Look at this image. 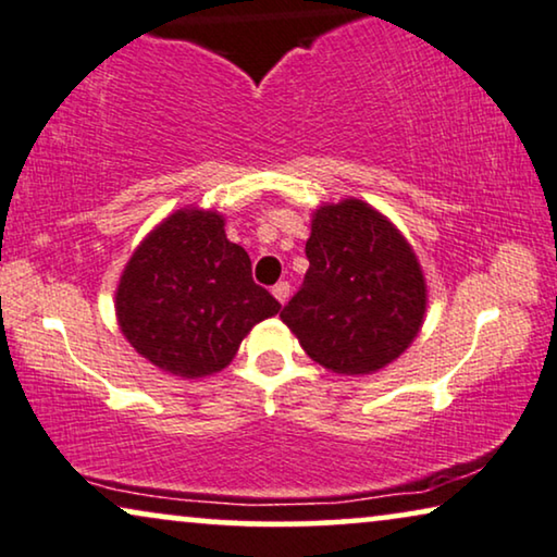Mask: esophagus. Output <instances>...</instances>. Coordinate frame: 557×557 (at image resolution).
<instances>
[{
    "mask_svg": "<svg viewBox=\"0 0 557 557\" xmlns=\"http://www.w3.org/2000/svg\"><path fill=\"white\" fill-rule=\"evenodd\" d=\"M272 295H274V298H277L280 302H285L287 298H290V283H285V280H283V283H277V285L272 287Z\"/></svg>",
    "mask_w": 557,
    "mask_h": 557,
    "instance_id": "1",
    "label": "esophagus"
}]
</instances>
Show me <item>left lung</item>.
<instances>
[{"mask_svg": "<svg viewBox=\"0 0 557 557\" xmlns=\"http://www.w3.org/2000/svg\"><path fill=\"white\" fill-rule=\"evenodd\" d=\"M308 272L280 310L300 346L338 374H369L418 336L425 280L403 234L356 198L321 206L306 242Z\"/></svg>", "mask_w": 557, "mask_h": 557, "instance_id": "left-lung-1", "label": "left lung"}]
</instances>
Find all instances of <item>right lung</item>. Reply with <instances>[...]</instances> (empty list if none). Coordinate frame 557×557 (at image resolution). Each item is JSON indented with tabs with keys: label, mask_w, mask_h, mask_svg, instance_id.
Masks as SVG:
<instances>
[{
	"label": "right lung",
	"mask_w": 557,
	"mask_h": 557,
	"mask_svg": "<svg viewBox=\"0 0 557 557\" xmlns=\"http://www.w3.org/2000/svg\"><path fill=\"white\" fill-rule=\"evenodd\" d=\"M280 302L251 280V259L213 211H175L132 255L116 315L137 354L177 376L221 372L251 325Z\"/></svg>",
	"instance_id": "add662e5"
}]
</instances>
